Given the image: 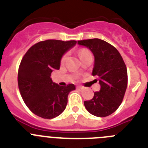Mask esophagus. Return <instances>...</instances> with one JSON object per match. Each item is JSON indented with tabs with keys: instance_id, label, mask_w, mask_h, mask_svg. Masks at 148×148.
<instances>
[{
	"instance_id": "esophagus-1",
	"label": "esophagus",
	"mask_w": 148,
	"mask_h": 148,
	"mask_svg": "<svg viewBox=\"0 0 148 148\" xmlns=\"http://www.w3.org/2000/svg\"><path fill=\"white\" fill-rule=\"evenodd\" d=\"M77 88L78 89H79V90H83V87H81V86H78V87H77Z\"/></svg>"
}]
</instances>
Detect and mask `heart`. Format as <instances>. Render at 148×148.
Listing matches in <instances>:
<instances>
[{
	"label": "heart",
	"instance_id": "1",
	"mask_svg": "<svg viewBox=\"0 0 148 148\" xmlns=\"http://www.w3.org/2000/svg\"><path fill=\"white\" fill-rule=\"evenodd\" d=\"M89 54H90V52L87 50H86V49H81L80 51H79V56H80L81 59L82 58H83L84 57H85V56H88ZM67 56H68V54L67 53H66V54H64V56H62V58H61V63H64L65 61L66 60V58H67Z\"/></svg>",
	"mask_w": 148,
	"mask_h": 148
}]
</instances>
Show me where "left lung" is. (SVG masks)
Listing matches in <instances>:
<instances>
[{
  "label": "left lung",
  "mask_w": 148,
  "mask_h": 148,
  "mask_svg": "<svg viewBox=\"0 0 148 148\" xmlns=\"http://www.w3.org/2000/svg\"><path fill=\"white\" fill-rule=\"evenodd\" d=\"M78 44L87 47L93 54L92 75L98 76L101 86L91 100L84 101V106L95 116H110L118 109L126 91V65L119 51L104 40L99 38L78 40Z\"/></svg>",
  "instance_id": "1"
}]
</instances>
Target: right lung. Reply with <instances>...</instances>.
<instances>
[{
  "mask_svg": "<svg viewBox=\"0 0 148 148\" xmlns=\"http://www.w3.org/2000/svg\"><path fill=\"white\" fill-rule=\"evenodd\" d=\"M76 44L75 40H47L29 49L21 60L18 83L23 101L34 114L53 119L64 112L68 95L75 90L73 84L63 87L51 78L53 70H59L62 56Z\"/></svg>",
  "mask_w": 148,
  "mask_h": 148,
  "instance_id": "right-lung-1",
  "label": "right lung"
}]
</instances>
